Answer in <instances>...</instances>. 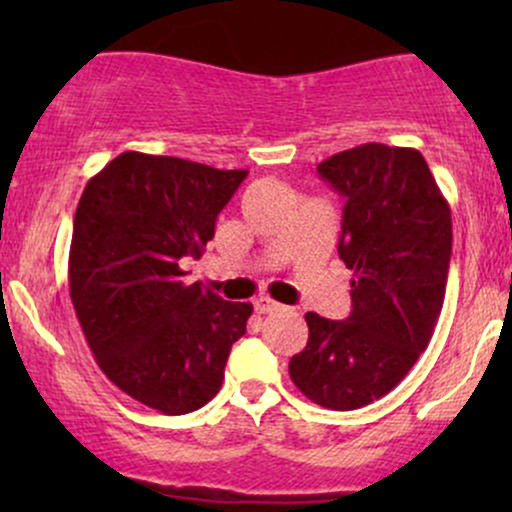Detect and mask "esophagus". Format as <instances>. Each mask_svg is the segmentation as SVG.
Here are the masks:
<instances>
[{"mask_svg": "<svg viewBox=\"0 0 512 512\" xmlns=\"http://www.w3.org/2000/svg\"><path fill=\"white\" fill-rule=\"evenodd\" d=\"M252 305H255V313H260V315L274 313V310H281V305L276 303V301H272V298H267V296L255 298V301H252Z\"/></svg>", "mask_w": 512, "mask_h": 512, "instance_id": "esophagus-1", "label": "esophagus"}]
</instances>
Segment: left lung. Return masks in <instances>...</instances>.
<instances>
[{"mask_svg":"<svg viewBox=\"0 0 512 512\" xmlns=\"http://www.w3.org/2000/svg\"><path fill=\"white\" fill-rule=\"evenodd\" d=\"M317 173L344 197L339 260L354 272L351 313H305L308 344L291 380L320 407L349 411L380 399L426 351L448 284L452 219L416 149L361 144Z\"/></svg>","mask_w":512,"mask_h":512,"instance_id":"1","label":"left lung"}]
</instances>
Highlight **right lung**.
I'll return each instance as SVG.
<instances>
[{
  "instance_id": "add662e5",
  "label": "right lung",
  "mask_w": 512,
  "mask_h": 512,
  "mask_svg": "<svg viewBox=\"0 0 512 512\" xmlns=\"http://www.w3.org/2000/svg\"><path fill=\"white\" fill-rule=\"evenodd\" d=\"M248 170L125 151L88 180L74 216L69 293L98 366L129 397L187 414L221 390L250 303L182 281Z\"/></svg>"
}]
</instances>
